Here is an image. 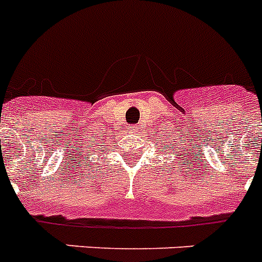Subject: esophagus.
I'll use <instances>...</instances> for the list:
<instances>
[{"label": "esophagus", "mask_w": 262, "mask_h": 262, "mask_svg": "<svg viewBox=\"0 0 262 262\" xmlns=\"http://www.w3.org/2000/svg\"><path fill=\"white\" fill-rule=\"evenodd\" d=\"M129 129H131L133 133H138V131H140V127H138V126H129Z\"/></svg>", "instance_id": "obj_1"}]
</instances>
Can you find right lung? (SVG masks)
Wrapping results in <instances>:
<instances>
[{
	"instance_id": "1",
	"label": "right lung",
	"mask_w": 262,
	"mask_h": 262,
	"mask_svg": "<svg viewBox=\"0 0 262 262\" xmlns=\"http://www.w3.org/2000/svg\"><path fill=\"white\" fill-rule=\"evenodd\" d=\"M97 144H102V143H100V142H97ZM103 144H104V143H103ZM90 162H93V160H90Z\"/></svg>"
}]
</instances>
